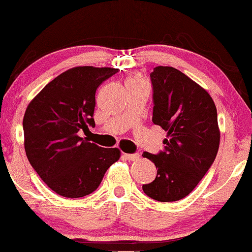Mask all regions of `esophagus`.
I'll list each match as a JSON object with an SVG mask.
<instances>
[{
  "instance_id": "obj_1",
  "label": "esophagus",
  "mask_w": 252,
  "mask_h": 252,
  "mask_svg": "<svg viewBox=\"0 0 252 252\" xmlns=\"http://www.w3.org/2000/svg\"><path fill=\"white\" fill-rule=\"evenodd\" d=\"M123 156H124V158H125V159H128V160H138V159H139V155H138V154H124Z\"/></svg>"
}]
</instances>
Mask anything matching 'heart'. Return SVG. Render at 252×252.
<instances>
[{
    "label": "heart",
    "instance_id": "1",
    "mask_svg": "<svg viewBox=\"0 0 252 252\" xmlns=\"http://www.w3.org/2000/svg\"><path fill=\"white\" fill-rule=\"evenodd\" d=\"M139 82H144V80L139 76H134V77H131L128 81H127V83H139Z\"/></svg>",
    "mask_w": 252,
    "mask_h": 252
}]
</instances>
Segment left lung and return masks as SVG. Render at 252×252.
<instances>
[{"label":"left lung","mask_w":252,"mask_h":252,"mask_svg":"<svg viewBox=\"0 0 252 252\" xmlns=\"http://www.w3.org/2000/svg\"><path fill=\"white\" fill-rule=\"evenodd\" d=\"M150 78L152 123L168 132V139L157 155L143 154L157 169L156 179L143 185V190L157 201H179L216 159L220 141L217 108L205 89L175 67H155Z\"/></svg>","instance_id":"1"}]
</instances>
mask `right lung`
<instances>
[{
  "label": "right lung",
  "instance_id": "obj_1",
  "mask_svg": "<svg viewBox=\"0 0 252 252\" xmlns=\"http://www.w3.org/2000/svg\"><path fill=\"white\" fill-rule=\"evenodd\" d=\"M118 69L77 66L57 76L31 101L24 117L25 150L40 179L64 197L96 190L107 169L120 157L81 138L95 127V93Z\"/></svg>",
  "mask_w": 252,
  "mask_h": 252
}]
</instances>
